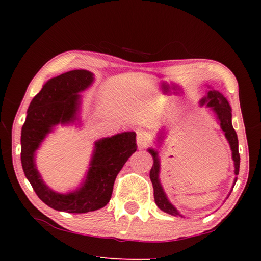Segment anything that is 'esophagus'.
<instances>
[{
    "label": "esophagus",
    "mask_w": 261,
    "mask_h": 261,
    "mask_svg": "<svg viewBox=\"0 0 261 261\" xmlns=\"http://www.w3.org/2000/svg\"><path fill=\"white\" fill-rule=\"evenodd\" d=\"M152 141L151 136H149L148 132L144 130H138L137 131V144H138L139 147H145Z\"/></svg>",
    "instance_id": "esophagus-1"
}]
</instances>
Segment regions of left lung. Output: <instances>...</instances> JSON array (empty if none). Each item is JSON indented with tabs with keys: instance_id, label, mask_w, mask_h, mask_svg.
Returning <instances> with one entry per match:
<instances>
[{
	"instance_id": "8db88e82",
	"label": "left lung",
	"mask_w": 261,
	"mask_h": 261,
	"mask_svg": "<svg viewBox=\"0 0 261 261\" xmlns=\"http://www.w3.org/2000/svg\"><path fill=\"white\" fill-rule=\"evenodd\" d=\"M207 105V107H210L216 115V118L219 120L220 126L222 131L224 132V136L228 140L229 145H230L231 152H232V160L233 165H235V175H238L240 173V153H238V138L236 131L233 130L232 123H231V108L229 106L228 100L224 98V96L220 93L218 91H208L207 96L202 98L200 100V106ZM159 139L162 140V136L159 137ZM148 152L152 154L154 159V163L152 166V169L149 171V178H151V182L153 184V190H154V200H155V204L158 205L159 208L161 211L166 212V213L174 215V216H182L179 214V212L176 210L174 205H171V202L168 200L165 191H163L162 185L160 183V179H159V173H160V161H159L158 158V152L154 151V149H148ZM237 177H235L233 180V187L236 184Z\"/></svg>"
}]
</instances>
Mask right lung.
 <instances>
[{
    "mask_svg": "<svg viewBox=\"0 0 261 261\" xmlns=\"http://www.w3.org/2000/svg\"><path fill=\"white\" fill-rule=\"evenodd\" d=\"M93 73L72 70L48 81L31 101L21 127V166L37 196L51 208L68 213H87L102 208L113 193L117 174L137 151L136 132H122L95 141L86 179L76 191L65 194L53 191L35 167V151L57 124L77 120L81 105L78 93L93 83Z\"/></svg>",
    "mask_w": 261,
    "mask_h": 261,
    "instance_id": "1",
    "label": "right lung"
}]
</instances>
